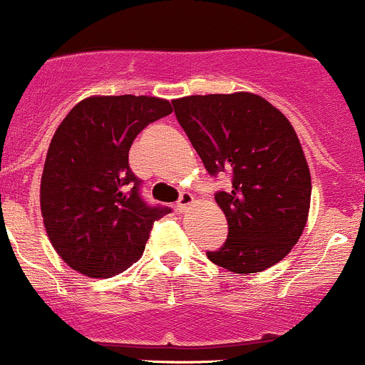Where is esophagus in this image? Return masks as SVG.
Instances as JSON below:
<instances>
[{
  "label": "esophagus",
  "instance_id": "1",
  "mask_svg": "<svg viewBox=\"0 0 365 365\" xmlns=\"http://www.w3.org/2000/svg\"><path fill=\"white\" fill-rule=\"evenodd\" d=\"M191 204H193V195L187 193V191H182L181 197H179V200H178V205H175V209H178L179 212H184Z\"/></svg>",
  "mask_w": 365,
  "mask_h": 365
}]
</instances>
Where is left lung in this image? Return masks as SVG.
<instances>
[{"instance_id":"left-lung-1","label":"left lung","mask_w":365,"mask_h":365,"mask_svg":"<svg viewBox=\"0 0 365 365\" xmlns=\"http://www.w3.org/2000/svg\"><path fill=\"white\" fill-rule=\"evenodd\" d=\"M174 113L209 175H227L215 193L229 234L209 261L257 273L282 261L309 215L310 174L286 117L254 93H211L172 101Z\"/></svg>"}]
</instances>
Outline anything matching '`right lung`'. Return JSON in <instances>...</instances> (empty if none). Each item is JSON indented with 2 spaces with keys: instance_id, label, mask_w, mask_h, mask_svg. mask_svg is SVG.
I'll list each match as a JSON object with an SVG mask.
<instances>
[{
  "instance_id": "add662e5",
  "label": "right lung",
  "mask_w": 365,
  "mask_h": 365,
  "mask_svg": "<svg viewBox=\"0 0 365 365\" xmlns=\"http://www.w3.org/2000/svg\"><path fill=\"white\" fill-rule=\"evenodd\" d=\"M172 113L145 96L88 97L56 129L41 182L46 230L58 255L83 275H117L138 261L156 220L172 211L142 197L129 149L150 124Z\"/></svg>"
}]
</instances>
